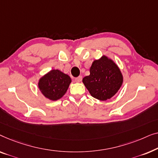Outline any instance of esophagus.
Instances as JSON below:
<instances>
[{"label":"esophagus","instance_id":"1","mask_svg":"<svg viewBox=\"0 0 158 158\" xmlns=\"http://www.w3.org/2000/svg\"><path fill=\"white\" fill-rule=\"evenodd\" d=\"M81 79H82V77L80 76V77H77V78H75V79H74V81L77 82V83H79V82H80L81 81Z\"/></svg>","mask_w":158,"mask_h":158}]
</instances>
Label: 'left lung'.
Instances as JSON below:
<instances>
[{"mask_svg": "<svg viewBox=\"0 0 158 158\" xmlns=\"http://www.w3.org/2000/svg\"><path fill=\"white\" fill-rule=\"evenodd\" d=\"M89 72L82 82L90 94L99 100L111 99L123 85V76L119 66L105 55L92 62Z\"/></svg>", "mask_w": 158, "mask_h": 158, "instance_id": "obj_1", "label": "left lung"}]
</instances>
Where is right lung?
Listing matches in <instances>:
<instances>
[{"instance_id": "add662e5", "label": "right lung", "mask_w": 158, "mask_h": 158, "mask_svg": "<svg viewBox=\"0 0 158 158\" xmlns=\"http://www.w3.org/2000/svg\"><path fill=\"white\" fill-rule=\"evenodd\" d=\"M72 79L68 74L59 69H52L39 79V91L46 98L56 101L66 94Z\"/></svg>"}]
</instances>
